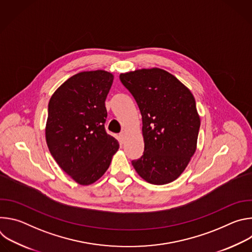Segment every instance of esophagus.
Listing matches in <instances>:
<instances>
[{"instance_id":"esophagus-1","label":"esophagus","mask_w":252,"mask_h":252,"mask_svg":"<svg viewBox=\"0 0 252 252\" xmlns=\"http://www.w3.org/2000/svg\"><path fill=\"white\" fill-rule=\"evenodd\" d=\"M120 139H121L122 142H124L126 140V131H122L120 133Z\"/></svg>"}]
</instances>
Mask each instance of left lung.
Returning <instances> with one entry per match:
<instances>
[{
  "label": "left lung",
  "instance_id": "obj_1",
  "mask_svg": "<svg viewBox=\"0 0 252 252\" xmlns=\"http://www.w3.org/2000/svg\"><path fill=\"white\" fill-rule=\"evenodd\" d=\"M134 97L142 119L145 151L131 164L153 185L181 175L196 151L200 119L191 92L168 71L141 68L120 75Z\"/></svg>",
  "mask_w": 252,
  "mask_h": 252
}]
</instances>
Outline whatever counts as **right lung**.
I'll use <instances>...</instances> for the list:
<instances>
[{
  "label": "right lung",
  "mask_w": 252,
  "mask_h": 252,
  "mask_svg": "<svg viewBox=\"0 0 252 252\" xmlns=\"http://www.w3.org/2000/svg\"><path fill=\"white\" fill-rule=\"evenodd\" d=\"M113 82L109 71H82L58 88L49 101V151L59 166L82 186L100 178L120 148L104 128V101Z\"/></svg>",
  "instance_id": "obj_1"
}]
</instances>
